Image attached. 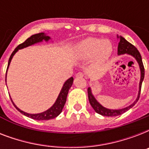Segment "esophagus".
<instances>
[{"label": "esophagus", "instance_id": "obj_1", "mask_svg": "<svg viewBox=\"0 0 149 149\" xmlns=\"http://www.w3.org/2000/svg\"><path fill=\"white\" fill-rule=\"evenodd\" d=\"M84 77V74L83 73V72H78V73H77V75H76V77H78V78H83V77Z\"/></svg>", "mask_w": 149, "mask_h": 149}]
</instances>
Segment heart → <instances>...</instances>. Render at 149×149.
Returning <instances> with one entry per match:
<instances>
[{"label": "heart", "instance_id": "b5f03b06", "mask_svg": "<svg viewBox=\"0 0 149 149\" xmlns=\"http://www.w3.org/2000/svg\"><path fill=\"white\" fill-rule=\"evenodd\" d=\"M111 52L112 45L110 41L97 38H86L78 47V53L81 57L88 58L94 56L98 63L106 60Z\"/></svg>", "mask_w": 149, "mask_h": 149}]
</instances>
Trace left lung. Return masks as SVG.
Listing matches in <instances>:
<instances>
[{"instance_id": "1", "label": "left lung", "mask_w": 149, "mask_h": 149, "mask_svg": "<svg viewBox=\"0 0 149 149\" xmlns=\"http://www.w3.org/2000/svg\"><path fill=\"white\" fill-rule=\"evenodd\" d=\"M118 55H121V54H129L132 55V56H134V58H136V60L138 61V63L140 66V70H141V80H140V84H139V93L138 98L129 107H125L124 109H120V110H110V109H107L101 106L100 104L98 103L94 97L93 96L92 93H91V88L89 87L87 90V93H88V98L90 104L92 106L94 111L99 114H101L103 116H107V117H115V116H118L122 114V113H125L126 111H128L130 108H132V107L134 106V104H136V102L139 100V97H140V93H141V84H142V81H143L144 77H145V68H144L143 63H142V59H141V56L139 50L137 49L136 48L134 47V45L128 42L126 39L123 38V37H120V42L118 44Z\"/></svg>"}]
</instances>
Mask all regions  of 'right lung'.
<instances>
[{
	"instance_id": "obj_1",
	"label": "right lung",
	"mask_w": 149,
	"mask_h": 149,
	"mask_svg": "<svg viewBox=\"0 0 149 149\" xmlns=\"http://www.w3.org/2000/svg\"><path fill=\"white\" fill-rule=\"evenodd\" d=\"M49 38H50L49 36H45L44 33L36 34V35H33V36H31V37H29V38H27L24 42H22V44H20V45H17V47L15 48V49L13 51V52L11 53V55H10V58H9V60H8V66H9V64H10V60H11L13 56L15 55V52H16L17 50L27 47V46H29V45H33L35 43L38 42H42L43 39L45 41H48ZM6 75H7V71H6ZM72 82H73V78H72V77H71V78H70V79L66 80V82H65V84H64V85H63V88L61 90L60 93H59L58 98L56 100V103L54 104V105L51 108H49L48 111H45V112H43V113H37V114H31V113H25L24 111H21L19 108H17V107L15 105V104H14L13 102L12 103L17 111H20L21 113H23L24 115L27 116V117H29V118H32V119H35V120H39L52 119V118H56V117L62 112V111H63V107H64V105H65V101H66V97H67L68 92H69V90H70L71 86H72ZM11 101H12V100H11Z\"/></svg>"
}]
</instances>
